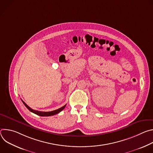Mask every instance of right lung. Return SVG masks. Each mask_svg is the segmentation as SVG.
Masks as SVG:
<instances>
[{"label": "right lung", "mask_w": 153, "mask_h": 153, "mask_svg": "<svg viewBox=\"0 0 153 153\" xmlns=\"http://www.w3.org/2000/svg\"><path fill=\"white\" fill-rule=\"evenodd\" d=\"M22 102H23V103L25 105V106L28 109V110H29L31 112H32V113H34V114H37V115H38V116H54V115H55V114H56L60 113L61 111H62V110H63V109L65 108V107L66 106V105H64L63 106H62V107H61V108L57 109V110H54V111H52L43 112V111H36V110H33V109H31L30 106H28L22 100Z\"/></svg>", "instance_id": "add662e5"}]
</instances>
